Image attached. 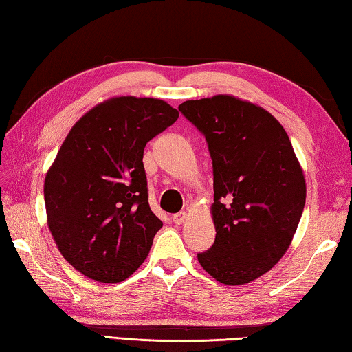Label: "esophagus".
Here are the masks:
<instances>
[{
  "label": "esophagus",
  "mask_w": 352,
  "mask_h": 352,
  "mask_svg": "<svg viewBox=\"0 0 352 352\" xmlns=\"http://www.w3.org/2000/svg\"><path fill=\"white\" fill-rule=\"evenodd\" d=\"M186 219H188V212H184V211L178 212V214H174V217H172V220H174V223H177V225H182Z\"/></svg>",
  "instance_id": "1"
}]
</instances>
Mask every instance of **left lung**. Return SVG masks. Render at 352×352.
I'll list each match as a JSON object with an SVG mask.
<instances>
[{"mask_svg": "<svg viewBox=\"0 0 352 352\" xmlns=\"http://www.w3.org/2000/svg\"><path fill=\"white\" fill-rule=\"evenodd\" d=\"M205 135L212 160L216 226L200 265L228 285L269 272L290 247L306 204V180L275 116L230 94L178 107Z\"/></svg>", "mask_w": 352, "mask_h": 352, "instance_id": "obj_1", "label": "left lung"}]
</instances>
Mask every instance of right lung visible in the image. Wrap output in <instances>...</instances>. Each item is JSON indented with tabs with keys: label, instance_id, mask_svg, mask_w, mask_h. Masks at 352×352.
Instances as JSON below:
<instances>
[{
	"label": "right lung",
	"instance_id": "1",
	"mask_svg": "<svg viewBox=\"0 0 352 352\" xmlns=\"http://www.w3.org/2000/svg\"><path fill=\"white\" fill-rule=\"evenodd\" d=\"M178 111L155 98L118 96L88 110L45 177L47 226L58 252L99 283L127 279L163 222L147 201L142 155Z\"/></svg>",
	"mask_w": 352,
	"mask_h": 352
}]
</instances>
